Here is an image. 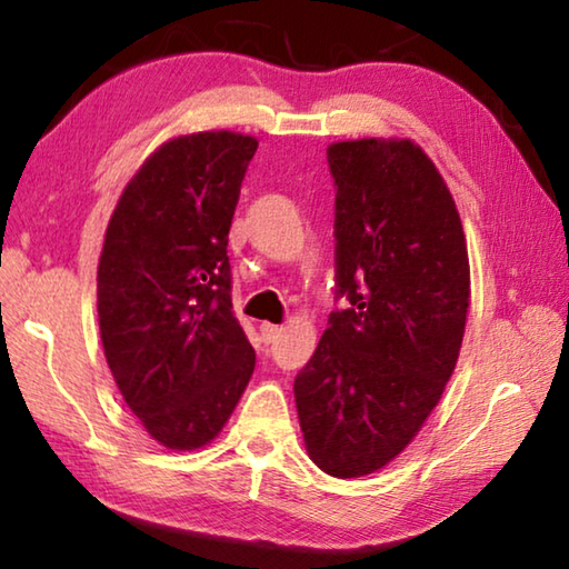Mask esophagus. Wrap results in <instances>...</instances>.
Here are the masks:
<instances>
[{
    "instance_id": "esophagus-1",
    "label": "esophagus",
    "mask_w": 569,
    "mask_h": 569,
    "mask_svg": "<svg viewBox=\"0 0 569 569\" xmlns=\"http://www.w3.org/2000/svg\"><path fill=\"white\" fill-rule=\"evenodd\" d=\"M281 326H273V323H261V336L266 343H276L278 336H281Z\"/></svg>"
}]
</instances>
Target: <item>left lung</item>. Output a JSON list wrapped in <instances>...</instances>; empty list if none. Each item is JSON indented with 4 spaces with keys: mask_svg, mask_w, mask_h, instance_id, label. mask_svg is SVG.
I'll return each mask as SVG.
<instances>
[{
    "mask_svg": "<svg viewBox=\"0 0 569 569\" xmlns=\"http://www.w3.org/2000/svg\"><path fill=\"white\" fill-rule=\"evenodd\" d=\"M336 188V298L329 329L293 381L308 457L363 477L407 449L455 371L469 258L455 200L411 140L326 150Z\"/></svg>",
    "mask_w": 569,
    "mask_h": 569,
    "instance_id": "obj_1",
    "label": "left lung"
}]
</instances>
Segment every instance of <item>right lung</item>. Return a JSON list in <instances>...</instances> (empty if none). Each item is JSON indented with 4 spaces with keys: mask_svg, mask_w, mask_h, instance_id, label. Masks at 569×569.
<instances>
[{
    "mask_svg": "<svg viewBox=\"0 0 569 569\" xmlns=\"http://www.w3.org/2000/svg\"><path fill=\"white\" fill-rule=\"evenodd\" d=\"M258 140L182 134L120 196L98 266L104 359L152 439L198 449L218 437L256 369L233 313L228 230Z\"/></svg>",
    "mask_w": 569,
    "mask_h": 569,
    "instance_id": "obj_1",
    "label": "right lung"
}]
</instances>
